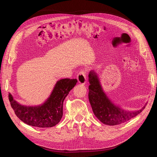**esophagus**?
<instances>
[{"label":"esophagus","instance_id":"1","mask_svg":"<svg viewBox=\"0 0 157 157\" xmlns=\"http://www.w3.org/2000/svg\"><path fill=\"white\" fill-rule=\"evenodd\" d=\"M77 80L80 84H85L86 82V75L84 71H81L77 75Z\"/></svg>","mask_w":157,"mask_h":157}]
</instances>
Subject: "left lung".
<instances>
[{
    "instance_id": "left-lung-1",
    "label": "left lung",
    "mask_w": 157,
    "mask_h": 157,
    "mask_svg": "<svg viewBox=\"0 0 157 157\" xmlns=\"http://www.w3.org/2000/svg\"><path fill=\"white\" fill-rule=\"evenodd\" d=\"M88 98L94 114L104 124L115 126L132 119L144 110L147 103L140 110L127 111L115 105L104 92L98 74L94 70L88 75Z\"/></svg>"
}]
</instances>
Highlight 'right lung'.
Returning a JSON list of instances; mask_svg holds the SVG:
<instances>
[{"instance_id":"right-lung-1","label":"right lung","mask_w":157,"mask_h":157,"mask_svg":"<svg viewBox=\"0 0 157 157\" xmlns=\"http://www.w3.org/2000/svg\"><path fill=\"white\" fill-rule=\"evenodd\" d=\"M77 82V79L63 78L57 81L49 98L36 106L22 105L8 94L12 108L16 116L25 124L38 128L53 127L63 117L65 98Z\"/></svg>"}]
</instances>
